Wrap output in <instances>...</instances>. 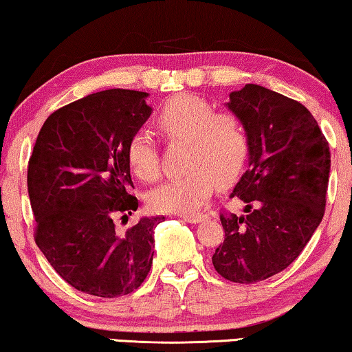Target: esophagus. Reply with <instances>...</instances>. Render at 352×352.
<instances>
[{
    "label": "esophagus",
    "mask_w": 352,
    "mask_h": 352,
    "mask_svg": "<svg viewBox=\"0 0 352 352\" xmlns=\"http://www.w3.org/2000/svg\"><path fill=\"white\" fill-rule=\"evenodd\" d=\"M181 219H184L188 223H198L201 222L203 219H206L205 214H186V216H181Z\"/></svg>",
    "instance_id": "obj_1"
}]
</instances>
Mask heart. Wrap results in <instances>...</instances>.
Wrapping results in <instances>:
<instances>
[{
    "instance_id": "1",
    "label": "heart",
    "mask_w": 352,
    "mask_h": 352,
    "mask_svg": "<svg viewBox=\"0 0 352 352\" xmlns=\"http://www.w3.org/2000/svg\"><path fill=\"white\" fill-rule=\"evenodd\" d=\"M155 125L170 141H186V175L164 182L147 197L157 212H195L219 184L235 179L246 164L249 136L241 117L230 111L216 113L210 101L195 95H176L165 101ZM131 170L142 181L159 177L155 142L146 131H136L126 149Z\"/></svg>"
}]
</instances>
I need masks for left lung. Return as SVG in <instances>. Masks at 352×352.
Here are the masks:
<instances>
[{
  "label": "left lung",
  "instance_id": "left-lung-1",
  "mask_svg": "<svg viewBox=\"0 0 352 352\" xmlns=\"http://www.w3.org/2000/svg\"><path fill=\"white\" fill-rule=\"evenodd\" d=\"M226 106L246 125L249 157L230 195L244 214H221L226 238L212 265L228 281L254 284L287 268L319 227L330 151L313 114L278 91L246 84Z\"/></svg>",
  "mask_w": 352,
  "mask_h": 352
}]
</instances>
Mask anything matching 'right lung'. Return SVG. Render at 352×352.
Listing matches in <instances>:
<instances>
[{"instance_id":"obj_1","label":"right lung","mask_w":352,"mask_h":352,"mask_svg":"<svg viewBox=\"0 0 352 352\" xmlns=\"http://www.w3.org/2000/svg\"><path fill=\"white\" fill-rule=\"evenodd\" d=\"M147 96L111 89L63 106L44 122L28 162L34 241L69 286L95 297L144 283L165 219L141 217L129 230L114 221L138 210L126 149L152 114Z\"/></svg>"}]
</instances>
